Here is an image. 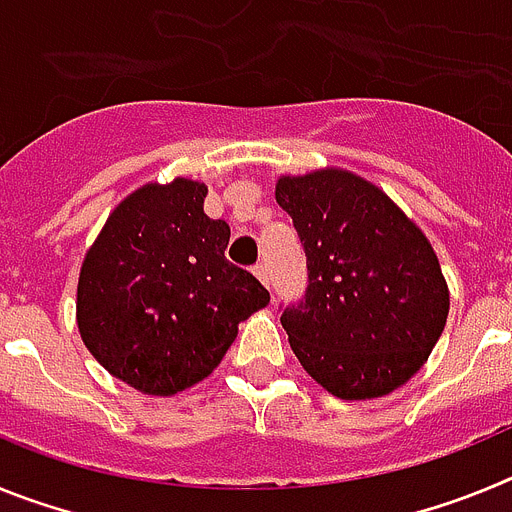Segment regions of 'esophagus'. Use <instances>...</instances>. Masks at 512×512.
<instances>
[{"label":"esophagus","mask_w":512,"mask_h":512,"mask_svg":"<svg viewBox=\"0 0 512 512\" xmlns=\"http://www.w3.org/2000/svg\"><path fill=\"white\" fill-rule=\"evenodd\" d=\"M253 274H256V277H259V282L264 284V287H269V284H271L269 266H266V264H256V266H253Z\"/></svg>","instance_id":"obj_1"}]
</instances>
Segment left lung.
<instances>
[{
    "label": "left lung",
    "mask_w": 512,
    "mask_h": 512,
    "mask_svg": "<svg viewBox=\"0 0 512 512\" xmlns=\"http://www.w3.org/2000/svg\"><path fill=\"white\" fill-rule=\"evenodd\" d=\"M277 202L307 256V292L282 312L302 369L341 400H374L418 374L449 318L431 241L354 171L279 176Z\"/></svg>",
    "instance_id": "obj_1"
}]
</instances>
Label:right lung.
Wrapping results in <instances>:
<instances>
[{
	"mask_svg": "<svg viewBox=\"0 0 512 512\" xmlns=\"http://www.w3.org/2000/svg\"><path fill=\"white\" fill-rule=\"evenodd\" d=\"M207 187L148 182L110 212L76 287V325L99 364L143 395L210 377L238 323L269 292L225 259L230 228L205 215Z\"/></svg>",
	"mask_w": 512,
	"mask_h": 512,
	"instance_id": "1",
	"label": "right lung"
}]
</instances>
